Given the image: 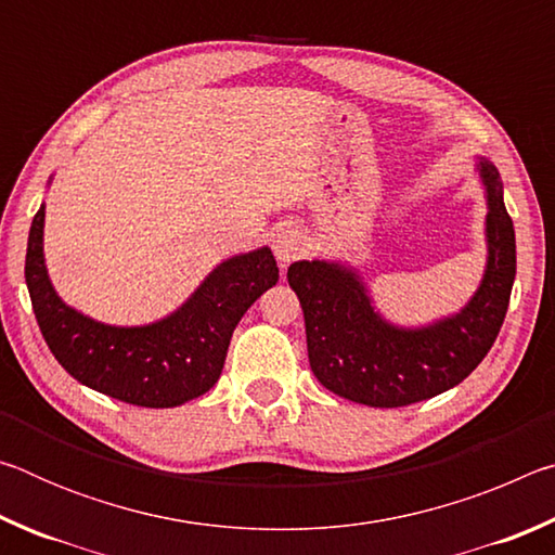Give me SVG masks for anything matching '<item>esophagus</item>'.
<instances>
[{
  "label": "esophagus",
  "mask_w": 555,
  "mask_h": 555,
  "mask_svg": "<svg viewBox=\"0 0 555 555\" xmlns=\"http://www.w3.org/2000/svg\"><path fill=\"white\" fill-rule=\"evenodd\" d=\"M274 255L281 267H288L291 261L304 255V240L294 228H281L274 237Z\"/></svg>",
  "instance_id": "1"
}]
</instances>
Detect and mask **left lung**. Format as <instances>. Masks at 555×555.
I'll list each match as a JSON object with an SVG mask.
<instances>
[{"mask_svg":"<svg viewBox=\"0 0 555 555\" xmlns=\"http://www.w3.org/2000/svg\"><path fill=\"white\" fill-rule=\"evenodd\" d=\"M477 171L487 201V264L457 313L416 327L397 325L377 311L354 267L327 259L288 267V286L306 318L308 362L325 389L374 409L409 406L453 389L490 352L509 306L516 242L500 171L482 156Z\"/></svg>","mask_w":555,"mask_h":555,"instance_id":"left-lung-1","label":"left lung"}]
</instances>
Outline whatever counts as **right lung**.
<instances>
[{
	"mask_svg": "<svg viewBox=\"0 0 555 555\" xmlns=\"http://www.w3.org/2000/svg\"><path fill=\"white\" fill-rule=\"evenodd\" d=\"M43 222L46 203L34 215L24 269L43 340L70 377L134 406L171 409L212 389L234 327L279 281L274 255L259 247L220 261L162 321L100 323L55 294L43 257Z\"/></svg>",
	"mask_w": 555,
	"mask_h": 555,
	"instance_id": "1",
	"label": "right lung"
}]
</instances>
